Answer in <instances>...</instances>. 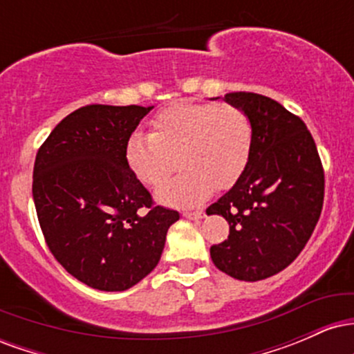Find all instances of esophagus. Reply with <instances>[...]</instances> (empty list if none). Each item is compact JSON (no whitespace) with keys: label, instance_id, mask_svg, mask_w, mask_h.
I'll list each match as a JSON object with an SVG mask.
<instances>
[{"label":"esophagus","instance_id":"34e87169","mask_svg":"<svg viewBox=\"0 0 354 354\" xmlns=\"http://www.w3.org/2000/svg\"><path fill=\"white\" fill-rule=\"evenodd\" d=\"M183 216L188 219H201L205 218V213L203 211H186V213H183Z\"/></svg>","mask_w":354,"mask_h":354}]
</instances>
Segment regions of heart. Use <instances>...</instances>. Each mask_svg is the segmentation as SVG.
Segmentation results:
<instances>
[{
  "label": "heart",
  "instance_id": "heart-1",
  "mask_svg": "<svg viewBox=\"0 0 354 354\" xmlns=\"http://www.w3.org/2000/svg\"><path fill=\"white\" fill-rule=\"evenodd\" d=\"M153 133L135 131L126 141V163L145 185L173 205H193L213 189H228L245 173L253 148L250 118L234 104L183 101L158 113Z\"/></svg>",
  "mask_w": 354,
  "mask_h": 354
}]
</instances>
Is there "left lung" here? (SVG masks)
<instances>
[{"mask_svg": "<svg viewBox=\"0 0 354 354\" xmlns=\"http://www.w3.org/2000/svg\"><path fill=\"white\" fill-rule=\"evenodd\" d=\"M253 126V148L241 178L206 209L230 223V236L211 246L214 266L231 278L259 281L298 258L315 231L324 171L299 116L256 93H228Z\"/></svg>", "mask_w": 354, "mask_h": 354, "instance_id": "8db88e82", "label": "left lung"}]
</instances>
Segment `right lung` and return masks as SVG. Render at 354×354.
Instances as JSON below:
<instances>
[{
  "label": "right lung",
  "instance_id": "add662e5",
  "mask_svg": "<svg viewBox=\"0 0 354 354\" xmlns=\"http://www.w3.org/2000/svg\"><path fill=\"white\" fill-rule=\"evenodd\" d=\"M151 109L83 106L56 124L36 154L33 200L46 245L95 290L124 291L151 273L180 219L154 206L126 163V141Z\"/></svg>",
  "mask_w": 354,
  "mask_h": 354
}]
</instances>
